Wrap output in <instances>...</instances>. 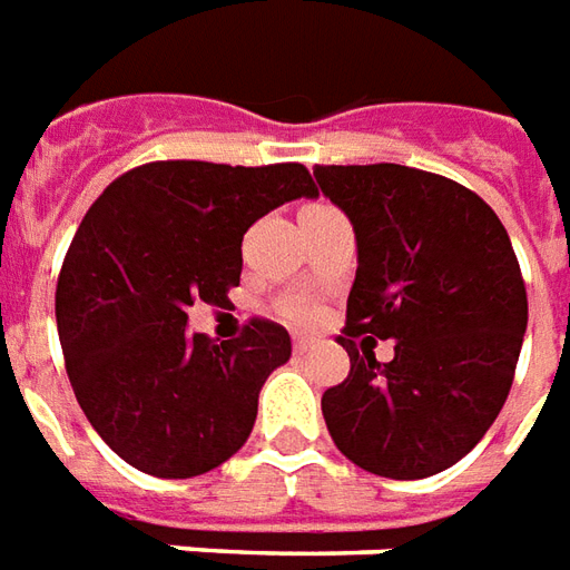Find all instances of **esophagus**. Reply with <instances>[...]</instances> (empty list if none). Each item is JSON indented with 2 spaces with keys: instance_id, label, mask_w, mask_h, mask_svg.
Returning a JSON list of instances; mask_svg holds the SVG:
<instances>
[{
  "instance_id": "obj_1",
  "label": "esophagus",
  "mask_w": 570,
  "mask_h": 570,
  "mask_svg": "<svg viewBox=\"0 0 570 570\" xmlns=\"http://www.w3.org/2000/svg\"><path fill=\"white\" fill-rule=\"evenodd\" d=\"M313 346V337H304V334H294V353H306Z\"/></svg>"
}]
</instances>
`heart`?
<instances>
[{"label": "heart", "mask_w": 570, "mask_h": 570, "mask_svg": "<svg viewBox=\"0 0 570 570\" xmlns=\"http://www.w3.org/2000/svg\"><path fill=\"white\" fill-rule=\"evenodd\" d=\"M313 316H316V309H313L309 304L288 306V318H292V322H313Z\"/></svg>", "instance_id": "obj_1"}]
</instances>
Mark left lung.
<instances>
[{
    "label": "left lung",
    "mask_w": 570,
    "mask_h": 570,
    "mask_svg": "<svg viewBox=\"0 0 570 570\" xmlns=\"http://www.w3.org/2000/svg\"><path fill=\"white\" fill-rule=\"evenodd\" d=\"M318 189L356 233L341 346L346 381L322 395L341 454L383 479H426L466 458L507 402L528 294L491 205L407 165H316ZM396 343L377 363L353 336Z\"/></svg>",
    "instance_id": "obj_1"
}]
</instances>
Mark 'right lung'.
<instances>
[{"mask_svg":"<svg viewBox=\"0 0 570 570\" xmlns=\"http://www.w3.org/2000/svg\"><path fill=\"white\" fill-rule=\"evenodd\" d=\"M301 196L316 187L297 163L175 159L116 177L82 217L55 294L60 346L88 423L135 470L193 479L248 442L261 386L292 358V337L252 318L217 343L189 334L187 309L227 304L242 236Z\"/></svg>","mask_w":570,"mask_h":570,"instance_id":"right-lung-1","label":"right lung"}]
</instances>
